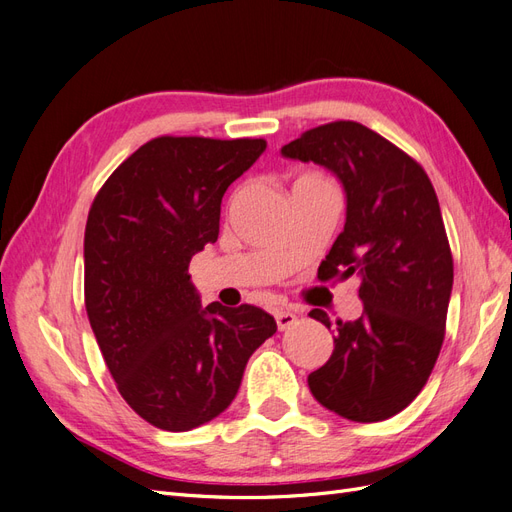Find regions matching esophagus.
Here are the masks:
<instances>
[{
  "instance_id": "obj_1",
  "label": "esophagus",
  "mask_w": 512,
  "mask_h": 512,
  "mask_svg": "<svg viewBox=\"0 0 512 512\" xmlns=\"http://www.w3.org/2000/svg\"><path fill=\"white\" fill-rule=\"evenodd\" d=\"M275 320H277V329L286 331V329L292 327L294 322H297V314L290 312V309H277V312H275Z\"/></svg>"
}]
</instances>
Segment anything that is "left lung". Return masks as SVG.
I'll list each match as a JSON object with an SVG mask.
<instances>
[{
  "label": "left lung",
  "mask_w": 512,
  "mask_h": 512,
  "mask_svg": "<svg viewBox=\"0 0 512 512\" xmlns=\"http://www.w3.org/2000/svg\"><path fill=\"white\" fill-rule=\"evenodd\" d=\"M286 158L333 170L346 224L318 280L359 275L363 314L337 320L331 359L307 376L320 404L378 423L423 391L444 342L453 254L436 190L414 158L356 121H331L282 147ZM309 316L331 329L322 309Z\"/></svg>",
  "instance_id": "left-lung-1"
}]
</instances>
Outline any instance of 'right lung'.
<instances>
[{"label":"right lung","instance_id":"right-lung-1","mask_svg":"<svg viewBox=\"0 0 512 512\" xmlns=\"http://www.w3.org/2000/svg\"><path fill=\"white\" fill-rule=\"evenodd\" d=\"M265 138L158 136L104 181L85 226V309L126 404L190 431L235 399L277 324L256 305L200 307L190 260L220 235L222 196Z\"/></svg>","mask_w":512,"mask_h":512}]
</instances>
